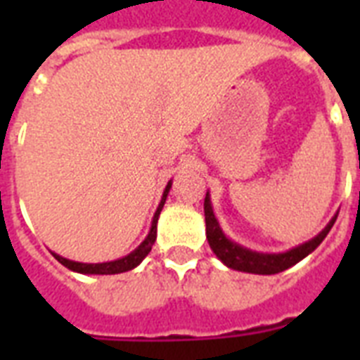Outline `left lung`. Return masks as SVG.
I'll return each instance as SVG.
<instances>
[{
	"label": "left lung",
	"instance_id": "left-lung-1",
	"mask_svg": "<svg viewBox=\"0 0 360 360\" xmlns=\"http://www.w3.org/2000/svg\"><path fill=\"white\" fill-rule=\"evenodd\" d=\"M203 211H205V236H207L211 250L217 254V257L224 263L226 267L252 274H276L285 271V269L293 267L295 263L304 259L308 254H312L321 245V240L327 237L333 224L336 222V217H338V214H335L329 220V224L325 226L323 230L319 231L314 239L307 240V243H302V245L295 246L291 250L278 252V254H267V252L250 250L246 246H240L239 243H233L230 237H226V233L220 228L219 220H217V217L213 213V205H211L209 192L205 194Z\"/></svg>",
	"mask_w": 360,
	"mask_h": 360
}]
</instances>
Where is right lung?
I'll return each mask as SVG.
<instances>
[{"instance_id": "add662e5", "label": "right lung", "mask_w": 360, "mask_h": 360, "mask_svg": "<svg viewBox=\"0 0 360 360\" xmlns=\"http://www.w3.org/2000/svg\"><path fill=\"white\" fill-rule=\"evenodd\" d=\"M172 188V181H168V185L162 192V200L158 203L157 211H155V217H153L151 222V230L147 233V237L140 243V246H136L134 250L127 254L124 257H120V259H114V262H104V263H80V262H72V259H67V257L59 256V254H53V257L58 259L61 265H65L70 271L80 274H117L124 273V271H130V269L138 267L143 257L151 252V246L155 245V239H157V222H158V214L162 211L164 203H166V198H168V192Z\"/></svg>"}]
</instances>
